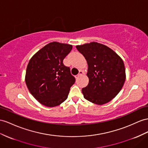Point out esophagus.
Instances as JSON below:
<instances>
[{
    "label": "esophagus",
    "mask_w": 148,
    "mask_h": 148,
    "mask_svg": "<svg viewBox=\"0 0 148 148\" xmlns=\"http://www.w3.org/2000/svg\"><path fill=\"white\" fill-rule=\"evenodd\" d=\"M84 74V71H82V70H81V71H79V74L76 75V78H78L79 77H80V76H81V75H82V74Z\"/></svg>",
    "instance_id": "esophagus-1"
}]
</instances>
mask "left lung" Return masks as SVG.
Returning a JSON list of instances; mask_svg holds the SVG:
<instances>
[{"label": "left lung", "instance_id": "left-lung-1", "mask_svg": "<svg viewBox=\"0 0 148 148\" xmlns=\"http://www.w3.org/2000/svg\"><path fill=\"white\" fill-rule=\"evenodd\" d=\"M76 48L88 65L89 84L82 89L84 97L97 105L108 103L120 92L126 80L123 59L111 48L96 42Z\"/></svg>", "mask_w": 148, "mask_h": 148}]
</instances>
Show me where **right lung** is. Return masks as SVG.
Returning <instances> with one entry per match:
<instances>
[{
	"instance_id": "obj_1",
	"label": "right lung",
	"mask_w": 148,
	"mask_h": 148,
	"mask_svg": "<svg viewBox=\"0 0 148 148\" xmlns=\"http://www.w3.org/2000/svg\"><path fill=\"white\" fill-rule=\"evenodd\" d=\"M73 45L52 42L45 45L30 59L25 81L29 92L40 104L55 107L67 98L75 78L63 60Z\"/></svg>"
}]
</instances>
